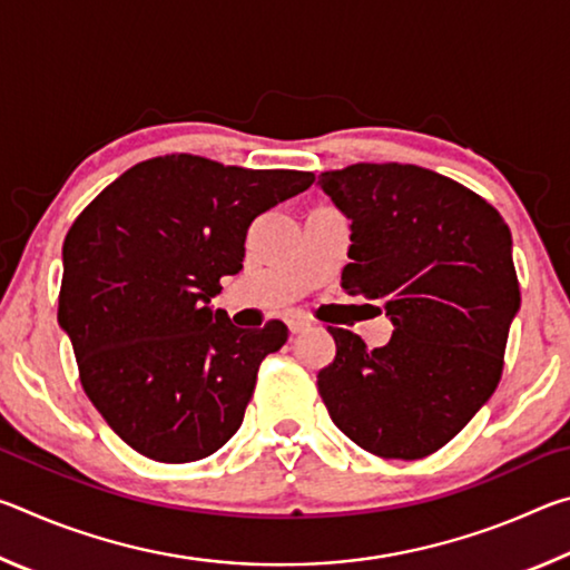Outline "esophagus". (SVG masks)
<instances>
[{
  "mask_svg": "<svg viewBox=\"0 0 570 570\" xmlns=\"http://www.w3.org/2000/svg\"><path fill=\"white\" fill-rule=\"evenodd\" d=\"M308 330H312V322L304 320V316H292V320H288V332L292 334H304Z\"/></svg>",
  "mask_w": 570,
  "mask_h": 570,
  "instance_id": "obj_1",
  "label": "esophagus"
}]
</instances>
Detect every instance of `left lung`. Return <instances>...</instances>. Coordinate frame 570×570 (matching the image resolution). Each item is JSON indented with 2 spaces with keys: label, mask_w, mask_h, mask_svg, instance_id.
Segmentation results:
<instances>
[{
  "label": "left lung",
  "mask_w": 570,
  "mask_h": 570,
  "mask_svg": "<svg viewBox=\"0 0 570 570\" xmlns=\"http://www.w3.org/2000/svg\"><path fill=\"white\" fill-rule=\"evenodd\" d=\"M352 220L342 288L382 302L392 340L366 350L330 330L316 384L362 450L417 460L450 442L495 392L520 308L513 238L498 210L435 170L356 163L316 180Z\"/></svg>",
  "instance_id": "obj_1"
}]
</instances>
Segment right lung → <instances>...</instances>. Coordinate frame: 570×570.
I'll return each mask as SVG.
<instances>
[{
    "label": "right lung",
    "mask_w": 570,
    "mask_h": 570,
    "mask_svg": "<svg viewBox=\"0 0 570 570\" xmlns=\"http://www.w3.org/2000/svg\"><path fill=\"white\" fill-rule=\"evenodd\" d=\"M312 180L153 158L112 180L67 230L57 322L90 402L140 455L193 462L240 428L258 364L288 330H238L210 298L220 276L244 268L250 220Z\"/></svg>",
    "instance_id": "1"
}]
</instances>
